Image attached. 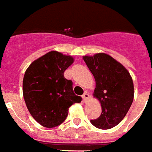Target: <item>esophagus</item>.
Listing matches in <instances>:
<instances>
[{"label": "esophagus", "instance_id": "esophagus-1", "mask_svg": "<svg viewBox=\"0 0 152 152\" xmlns=\"http://www.w3.org/2000/svg\"><path fill=\"white\" fill-rule=\"evenodd\" d=\"M89 97H90V96H89L88 93V92H84V95L82 96V98H83V101H84V103H85V102H87V100L89 99Z\"/></svg>", "mask_w": 152, "mask_h": 152}]
</instances>
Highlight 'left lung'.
Instances as JSON below:
<instances>
[{"label":"left lung","instance_id":"left-lung-1","mask_svg":"<svg viewBox=\"0 0 152 152\" xmlns=\"http://www.w3.org/2000/svg\"><path fill=\"white\" fill-rule=\"evenodd\" d=\"M95 80L94 96L101 104L99 118L91 120L99 129H110L119 124L132 104L134 85L130 73L115 59L105 53L84 56Z\"/></svg>","mask_w":152,"mask_h":152}]
</instances>
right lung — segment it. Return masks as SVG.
Listing matches in <instances>:
<instances>
[{
  "mask_svg": "<svg viewBox=\"0 0 152 152\" xmlns=\"http://www.w3.org/2000/svg\"><path fill=\"white\" fill-rule=\"evenodd\" d=\"M73 58L56 51L33 61L23 79V95L32 116L45 127L61 124L69 107L82 98L75 95L72 81L64 76Z\"/></svg>",
  "mask_w": 152,
  "mask_h": 152,
  "instance_id": "right-lung-1",
  "label": "right lung"
}]
</instances>
